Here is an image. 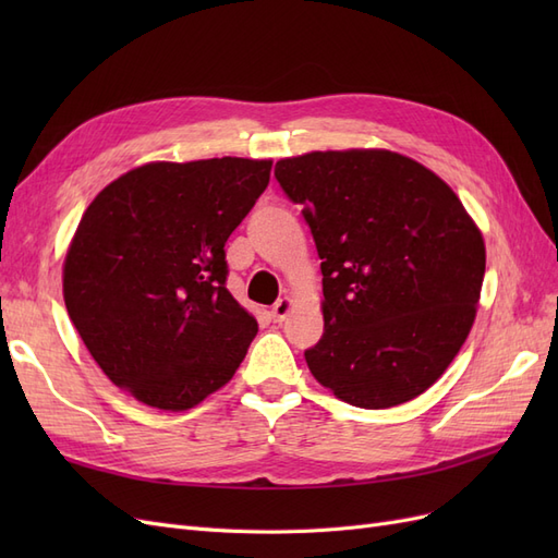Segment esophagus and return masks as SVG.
<instances>
[{
  "mask_svg": "<svg viewBox=\"0 0 558 558\" xmlns=\"http://www.w3.org/2000/svg\"><path fill=\"white\" fill-rule=\"evenodd\" d=\"M291 310H293V300L291 298H279L275 302V307H272V318L275 320H283L286 316L291 314Z\"/></svg>",
  "mask_w": 558,
  "mask_h": 558,
  "instance_id": "1",
  "label": "esophagus"
}]
</instances>
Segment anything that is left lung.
<instances>
[{
	"mask_svg": "<svg viewBox=\"0 0 558 558\" xmlns=\"http://www.w3.org/2000/svg\"><path fill=\"white\" fill-rule=\"evenodd\" d=\"M312 230L324 337L318 384L356 408L402 404L442 377L475 324L486 251L449 185L393 150H314L275 167Z\"/></svg>",
	"mask_w": 558,
	"mask_h": 558,
	"instance_id": "obj_1",
	"label": "left lung"
}]
</instances>
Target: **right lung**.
I'll return each mask as SVG.
<instances>
[{"label":"right lung","instance_id":"right-lung-1","mask_svg":"<svg viewBox=\"0 0 558 558\" xmlns=\"http://www.w3.org/2000/svg\"><path fill=\"white\" fill-rule=\"evenodd\" d=\"M272 160L148 162L83 214L62 267L66 314L102 373L183 412L226 386L258 324L226 289V242Z\"/></svg>","mask_w":558,"mask_h":558}]
</instances>
